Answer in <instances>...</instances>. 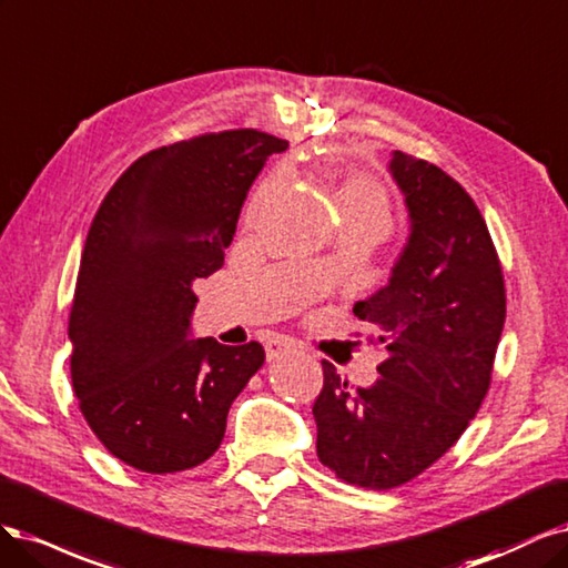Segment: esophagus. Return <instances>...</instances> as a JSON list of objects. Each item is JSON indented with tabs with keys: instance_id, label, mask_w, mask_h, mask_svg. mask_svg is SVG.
I'll use <instances>...</instances> for the list:
<instances>
[{
	"instance_id": "34e87169",
	"label": "esophagus",
	"mask_w": 568,
	"mask_h": 568,
	"mask_svg": "<svg viewBox=\"0 0 568 568\" xmlns=\"http://www.w3.org/2000/svg\"><path fill=\"white\" fill-rule=\"evenodd\" d=\"M264 349H266V358L273 361V358H278V356L295 349V342H292L290 337H283V335H273L264 342Z\"/></svg>"
}]
</instances>
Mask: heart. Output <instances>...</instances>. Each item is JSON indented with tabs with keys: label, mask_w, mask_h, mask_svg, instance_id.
<instances>
[{
	"label": "heart",
	"mask_w": 568,
	"mask_h": 568,
	"mask_svg": "<svg viewBox=\"0 0 568 568\" xmlns=\"http://www.w3.org/2000/svg\"><path fill=\"white\" fill-rule=\"evenodd\" d=\"M335 207L342 219L346 216H365L377 222L384 233L392 226V200L389 193L384 191L379 181L354 174L344 179V184L335 193Z\"/></svg>",
	"instance_id": "b5f03b06"
}]
</instances>
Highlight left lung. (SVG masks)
Segmentation results:
<instances>
[{
    "mask_svg": "<svg viewBox=\"0 0 568 568\" xmlns=\"http://www.w3.org/2000/svg\"><path fill=\"white\" fill-rule=\"evenodd\" d=\"M406 195L408 245L389 285L356 302L387 358L368 389H352L323 361L314 404L318 460L371 490L404 486L463 436L488 394L505 325V278L469 193L436 164L394 151Z\"/></svg>",
    "mask_w": 568,
    "mask_h": 568,
    "instance_id": "left-lung-1",
    "label": "left lung"
}]
</instances>
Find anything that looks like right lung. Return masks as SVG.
Returning <instances> with one entry per match:
<instances>
[{
	"label": "right lung",
	"mask_w": 568,
	"mask_h": 568,
	"mask_svg": "<svg viewBox=\"0 0 568 568\" xmlns=\"http://www.w3.org/2000/svg\"><path fill=\"white\" fill-rule=\"evenodd\" d=\"M285 149L257 130L200 134L141 155L103 197L70 306V377L87 425L124 465H203L264 365L260 342L189 339L193 281L224 266L252 181Z\"/></svg>",
	"instance_id": "1"
}]
</instances>
